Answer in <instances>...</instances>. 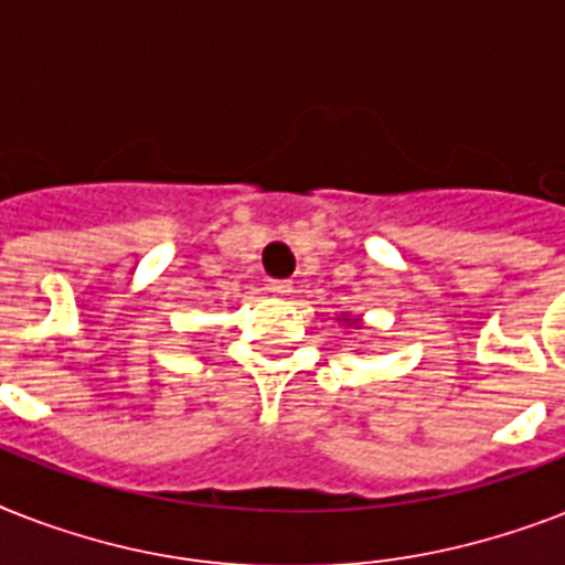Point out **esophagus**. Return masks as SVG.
Here are the masks:
<instances>
[{"instance_id":"esophagus-1","label":"esophagus","mask_w":565,"mask_h":565,"mask_svg":"<svg viewBox=\"0 0 565 565\" xmlns=\"http://www.w3.org/2000/svg\"><path fill=\"white\" fill-rule=\"evenodd\" d=\"M266 290L273 292V296H290L292 292V281H269Z\"/></svg>"}]
</instances>
